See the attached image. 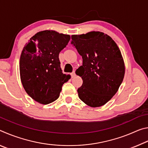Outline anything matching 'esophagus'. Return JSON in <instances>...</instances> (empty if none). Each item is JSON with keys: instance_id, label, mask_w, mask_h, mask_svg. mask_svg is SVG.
<instances>
[{"instance_id": "34e87169", "label": "esophagus", "mask_w": 148, "mask_h": 148, "mask_svg": "<svg viewBox=\"0 0 148 148\" xmlns=\"http://www.w3.org/2000/svg\"><path fill=\"white\" fill-rule=\"evenodd\" d=\"M71 75H72V77H75V76H76V73H75L74 71L72 72V73L71 74Z\"/></svg>"}]
</instances>
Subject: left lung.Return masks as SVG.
<instances>
[{
  "label": "left lung",
  "mask_w": 148,
  "mask_h": 148,
  "mask_svg": "<svg viewBox=\"0 0 148 148\" xmlns=\"http://www.w3.org/2000/svg\"><path fill=\"white\" fill-rule=\"evenodd\" d=\"M72 44L83 59L76 74L83 80L78 97L87 106L100 107L118 91L125 76L121 51L111 37L100 31L74 34Z\"/></svg>",
  "instance_id": "left-lung-1"
}]
</instances>
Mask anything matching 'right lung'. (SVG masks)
Masks as SVG:
<instances>
[{"label":"right lung","mask_w":148,"mask_h":148,"mask_svg":"<svg viewBox=\"0 0 148 148\" xmlns=\"http://www.w3.org/2000/svg\"><path fill=\"white\" fill-rule=\"evenodd\" d=\"M71 40L53 30L40 31L25 45L19 60L21 82L35 101L47 104L59 98L62 86L71 78L62 73L59 55Z\"/></svg>","instance_id":"1"}]
</instances>
